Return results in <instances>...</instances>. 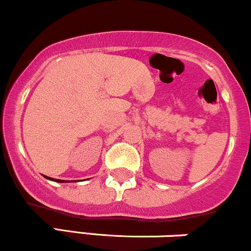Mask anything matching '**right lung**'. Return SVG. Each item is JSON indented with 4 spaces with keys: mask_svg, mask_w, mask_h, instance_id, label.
Listing matches in <instances>:
<instances>
[{
    "mask_svg": "<svg viewBox=\"0 0 251 251\" xmlns=\"http://www.w3.org/2000/svg\"><path fill=\"white\" fill-rule=\"evenodd\" d=\"M44 177H46V178H48V179H50V181L60 182V183H64V182H67V181H64V179H56V178H52V177H48V176H44ZM74 182H75V181H74Z\"/></svg>",
    "mask_w": 251,
    "mask_h": 251,
    "instance_id": "obj_1",
    "label": "right lung"
}]
</instances>
